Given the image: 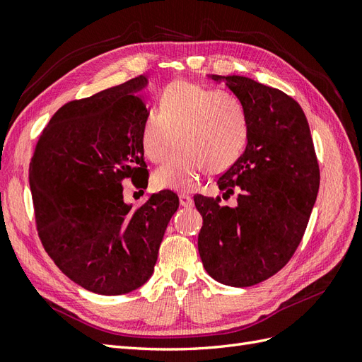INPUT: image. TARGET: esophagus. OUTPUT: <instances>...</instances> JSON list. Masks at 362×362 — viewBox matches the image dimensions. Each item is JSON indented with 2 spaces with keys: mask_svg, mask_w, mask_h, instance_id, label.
Wrapping results in <instances>:
<instances>
[{
  "mask_svg": "<svg viewBox=\"0 0 362 362\" xmlns=\"http://www.w3.org/2000/svg\"><path fill=\"white\" fill-rule=\"evenodd\" d=\"M179 202H180V205L185 208L194 206V200L191 196H188V194H179Z\"/></svg>",
  "mask_w": 362,
  "mask_h": 362,
  "instance_id": "34e87169",
  "label": "esophagus"
}]
</instances>
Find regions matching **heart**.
<instances>
[{
    "label": "heart",
    "mask_w": 362,
    "mask_h": 362,
    "mask_svg": "<svg viewBox=\"0 0 362 362\" xmlns=\"http://www.w3.org/2000/svg\"><path fill=\"white\" fill-rule=\"evenodd\" d=\"M159 110L148 111L141 148L148 160L162 163L154 173L160 188L188 191L206 170L221 173L243 156L249 142V116L234 93L175 81L159 95Z\"/></svg>",
    "instance_id": "heart-1"
}]
</instances>
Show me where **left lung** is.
Instances as JSON below:
<instances>
[{"instance_id": "left-lung-1", "label": "left lung", "mask_w": 362, "mask_h": 362, "mask_svg": "<svg viewBox=\"0 0 362 362\" xmlns=\"http://www.w3.org/2000/svg\"><path fill=\"white\" fill-rule=\"evenodd\" d=\"M225 79L246 105L249 142L217 180L223 199L237 191V206H223L220 196H194L203 217L199 254L214 280L247 287L275 275L295 254L318 196L320 166L298 102L254 79Z\"/></svg>"}]
</instances>
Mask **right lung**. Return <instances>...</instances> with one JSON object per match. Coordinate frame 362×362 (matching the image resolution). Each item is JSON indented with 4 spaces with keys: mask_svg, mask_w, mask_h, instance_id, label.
<instances>
[{
    "mask_svg": "<svg viewBox=\"0 0 362 362\" xmlns=\"http://www.w3.org/2000/svg\"><path fill=\"white\" fill-rule=\"evenodd\" d=\"M145 76L70 100L36 141L29 168L36 229L45 252L71 281L100 295L141 287L154 271L179 197L124 202V180L146 188L141 129L148 110L136 91Z\"/></svg>",
    "mask_w": 362,
    "mask_h": 362,
    "instance_id": "add662e5",
    "label": "right lung"
}]
</instances>
